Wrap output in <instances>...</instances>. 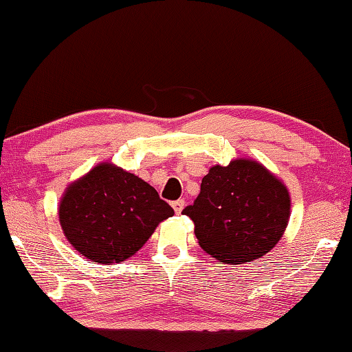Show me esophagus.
<instances>
[{
    "label": "esophagus",
    "mask_w": 352,
    "mask_h": 352,
    "mask_svg": "<svg viewBox=\"0 0 352 352\" xmlns=\"http://www.w3.org/2000/svg\"><path fill=\"white\" fill-rule=\"evenodd\" d=\"M171 206H173V208H175V212L179 214L182 212V208H184V199H177V201L173 202Z\"/></svg>",
    "instance_id": "obj_1"
}]
</instances>
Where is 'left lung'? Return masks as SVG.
<instances>
[{
  "label": "left lung",
  "instance_id": "left-lung-1",
  "mask_svg": "<svg viewBox=\"0 0 352 352\" xmlns=\"http://www.w3.org/2000/svg\"><path fill=\"white\" fill-rule=\"evenodd\" d=\"M291 198L280 179L261 164L236 159L214 165L202 177L201 193L182 213L195 235L221 263L243 264L266 255L285 233Z\"/></svg>",
  "mask_w": 352,
  "mask_h": 352
}]
</instances>
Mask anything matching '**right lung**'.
<instances>
[{
    "instance_id": "right-lung-1",
    "label": "right lung",
    "mask_w": 352,
    "mask_h": 352,
    "mask_svg": "<svg viewBox=\"0 0 352 352\" xmlns=\"http://www.w3.org/2000/svg\"><path fill=\"white\" fill-rule=\"evenodd\" d=\"M173 214L150 184L111 164L97 165L71 184L58 208L67 241L102 264L133 256Z\"/></svg>"
}]
</instances>
